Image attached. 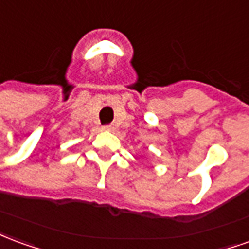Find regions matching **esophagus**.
I'll use <instances>...</instances> for the list:
<instances>
[{"label": "esophagus", "instance_id": "34e87169", "mask_svg": "<svg viewBox=\"0 0 249 249\" xmlns=\"http://www.w3.org/2000/svg\"><path fill=\"white\" fill-rule=\"evenodd\" d=\"M104 129H105V130H112L113 126H112V125H105V126H104Z\"/></svg>", "mask_w": 249, "mask_h": 249}]
</instances>
